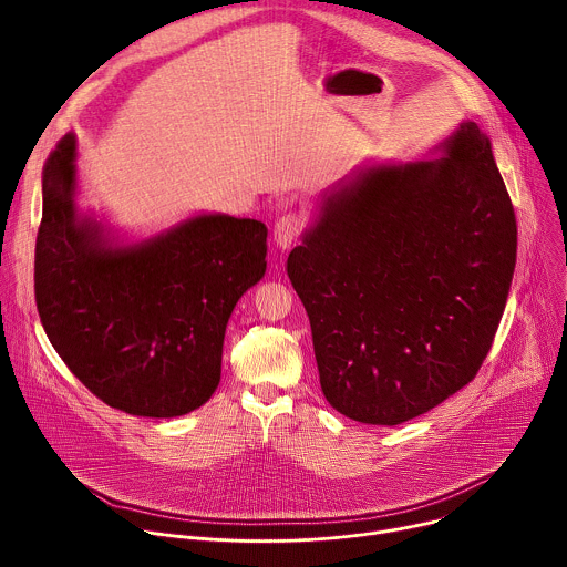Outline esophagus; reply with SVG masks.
Listing matches in <instances>:
<instances>
[{
    "mask_svg": "<svg viewBox=\"0 0 567 567\" xmlns=\"http://www.w3.org/2000/svg\"><path fill=\"white\" fill-rule=\"evenodd\" d=\"M302 230V219L298 215H285L276 221V228H274V239H276V247L280 251H289L296 241H298V235Z\"/></svg>",
    "mask_w": 567,
    "mask_h": 567,
    "instance_id": "1",
    "label": "esophagus"
}]
</instances>
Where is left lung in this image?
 I'll list each match as a JSON object with an SVG mask.
<instances>
[{
  "label": "left lung",
  "mask_w": 567,
  "mask_h": 567,
  "mask_svg": "<svg viewBox=\"0 0 567 567\" xmlns=\"http://www.w3.org/2000/svg\"><path fill=\"white\" fill-rule=\"evenodd\" d=\"M424 161L365 158L318 195L287 274L341 415L396 426L464 388L492 350L518 230L477 123Z\"/></svg>",
  "instance_id": "8db88e82"
}]
</instances>
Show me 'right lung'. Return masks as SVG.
<instances>
[{
	"label": "right lung",
	"mask_w": 567,
	"mask_h": 567,
	"mask_svg": "<svg viewBox=\"0 0 567 567\" xmlns=\"http://www.w3.org/2000/svg\"><path fill=\"white\" fill-rule=\"evenodd\" d=\"M78 138L42 177L35 302L66 363L107 406L182 417L213 396L228 318L267 271V226L197 213L147 237L78 204Z\"/></svg>",
	"instance_id": "right-lung-1"
}]
</instances>
